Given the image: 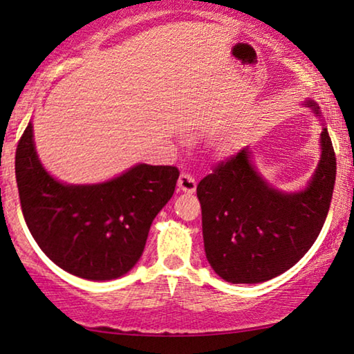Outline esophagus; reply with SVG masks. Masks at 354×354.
Returning <instances> with one entry per match:
<instances>
[{"label": "esophagus", "mask_w": 354, "mask_h": 354, "mask_svg": "<svg viewBox=\"0 0 354 354\" xmlns=\"http://www.w3.org/2000/svg\"><path fill=\"white\" fill-rule=\"evenodd\" d=\"M195 187H197V183H195V179L191 175H187V173H183V175L179 176L178 191L186 192V194H194Z\"/></svg>", "instance_id": "34e87169"}]
</instances>
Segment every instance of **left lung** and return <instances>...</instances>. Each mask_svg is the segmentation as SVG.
Wrapping results in <instances>:
<instances>
[{"instance_id": "left-lung-1", "label": "left lung", "mask_w": 354, "mask_h": 354, "mask_svg": "<svg viewBox=\"0 0 354 354\" xmlns=\"http://www.w3.org/2000/svg\"><path fill=\"white\" fill-rule=\"evenodd\" d=\"M305 104L321 115L313 100ZM319 147L318 167L300 191L272 187L252 165L250 147L198 183L205 254L221 278L234 284L267 281L289 270L312 248L335 184V152L324 124Z\"/></svg>"}]
</instances>
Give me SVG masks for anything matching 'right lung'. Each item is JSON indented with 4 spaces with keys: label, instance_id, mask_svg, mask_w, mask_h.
<instances>
[{
    "label": "right lung",
    "instance_id": "add662e5",
    "mask_svg": "<svg viewBox=\"0 0 354 354\" xmlns=\"http://www.w3.org/2000/svg\"><path fill=\"white\" fill-rule=\"evenodd\" d=\"M178 176L176 167L138 163L104 183H62L42 167L31 122L15 152L20 205L36 243L55 266L92 281L135 267Z\"/></svg>",
    "mask_w": 354,
    "mask_h": 354
}]
</instances>
